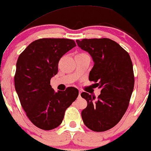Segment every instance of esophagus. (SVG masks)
<instances>
[{
    "mask_svg": "<svg viewBox=\"0 0 151 151\" xmlns=\"http://www.w3.org/2000/svg\"><path fill=\"white\" fill-rule=\"evenodd\" d=\"M81 90H79V94H78L79 97H81Z\"/></svg>",
    "mask_w": 151,
    "mask_h": 151,
    "instance_id": "1",
    "label": "esophagus"
}]
</instances>
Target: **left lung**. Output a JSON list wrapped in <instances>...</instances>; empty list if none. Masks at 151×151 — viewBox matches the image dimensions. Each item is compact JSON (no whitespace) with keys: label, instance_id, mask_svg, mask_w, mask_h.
Wrapping results in <instances>:
<instances>
[{"label":"left lung","instance_id":"1","mask_svg":"<svg viewBox=\"0 0 151 151\" xmlns=\"http://www.w3.org/2000/svg\"><path fill=\"white\" fill-rule=\"evenodd\" d=\"M93 58L89 80L101 88L96 99L83 92L88 106L81 112L85 125L94 132H105L121 120L129 104L134 87L132 61L127 51L108 38L76 40Z\"/></svg>","mask_w":151,"mask_h":151}]
</instances>
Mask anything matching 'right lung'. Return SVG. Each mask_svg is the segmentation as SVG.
Here are the masks:
<instances>
[{"label": "right lung", "instance_id": "right-lung-1", "mask_svg": "<svg viewBox=\"0 0 151 151\" xmlns=\"http://www.w3.org/2000/svg\"><path fill=\"white\" fill-rule=\"evenodd\" d=\"M76 46L69 39L43 38L34 41L19 54L14 77L15 90L27 117L41 129L58 127L66 109L78 96L73 87L55 93L50 85L58 73L59 60Z\"/></svg>", "mask_w": 151, "mask_h": 151}]
</instances>
